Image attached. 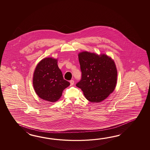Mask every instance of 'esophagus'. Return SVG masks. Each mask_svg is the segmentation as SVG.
Wrapping results in <instances>:
<instances>
[{"label":"esophagus","mask_w":150,"mask_h":150,"mask_svg":"<svg viewBox=\"0 0 150 150\" xmlns=\"http://www.w3.org/2000/svg\"><path fill=\"white\" fill-rule=\"evenodd\" d=\"M70 86H72V85H74V80H70Z\"/></svg>","instance_id":"1"}]
</instances>
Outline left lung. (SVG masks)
<instances>
[{"mask_svg":"<svg viewBox=\"0 0 150 150\" xmlns=\"http://www.w3.org/2000/svg\"><path fill=\"white\" fill-rule=\"evenodd\" d=\"M81 79L76 86L91 102L103 101L114 91L117 71L112 58L88 51L79 53Z\"/></svg>","mask_w":150,"mask_h":150,"instance_id":"obj_1","label":"left lung"}]
</instances>
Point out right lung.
Listing matches in <instances>:
<instances>
[{
    "instance_id": "obj_1",
    "label": "right lung",
    "mask_w": 150,
    "mask_h": 150,
    "mask_svg": "<svg viewBox=\"0 0 150 150\" xmlns=\"http://www.w3.org/2000/svg\"><path fill=\"white\" fill-rule=\"evenodd\" d=\"M33 84L37 95L44 100L58 101L62 92L70 85L64 79L57 65V59L45 58L36 65L33 74Z\"/></svg>"
}]
</instances>
